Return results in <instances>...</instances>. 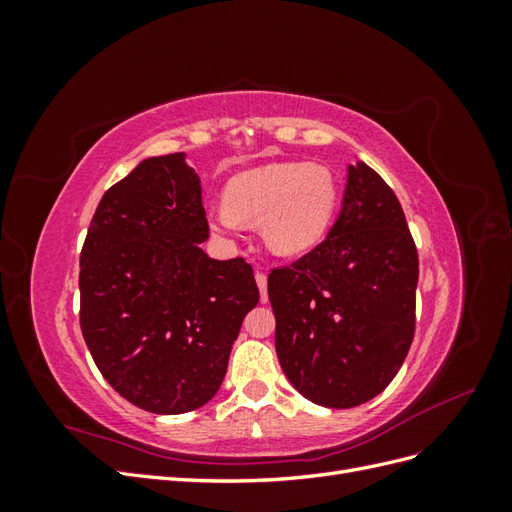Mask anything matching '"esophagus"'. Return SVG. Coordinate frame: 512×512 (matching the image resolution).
I'll return each mask as SVG.
<instances>
[{"mask_svg": "<svg viewBox=\"0 0 512 512\" xmlns=\"http://www.w3.org/2000/svg\"><path fill=\"white\" fill-rule=\"evenodd\" d=\"M256 284L260 288V301L267 303L269 301V294H267V275L265 273H256Z\"/></svg>", "mask_w": 512, "mask_h": 512, "instance_id": "esophagus-1", "label": "esophagus"}]
</instances>
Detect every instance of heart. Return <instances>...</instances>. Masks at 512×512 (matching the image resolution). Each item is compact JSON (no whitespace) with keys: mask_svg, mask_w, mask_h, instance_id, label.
I'll return each instance as SVG.
<instances>
[{"mask_svg":"<svg viewBox=\"0 0 512 512\" xmlns=\"http://www.w3.org/2000/svg\"><path fill=\"white\" fill-rule=\"evenodd\" d=\"M339 203L333 170L318 162H275L245 170L224 188V205L207 215L209 228L232 235L241 224L260 226L275 256H301L327 235Z\"/></svg>","mask_w":512,"mask_h":512,"instance_id":"b5f03b06","label":"heart"}]
</instances>
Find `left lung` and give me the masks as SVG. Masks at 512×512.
<instances>
[{"mask_svg":"<svg viewBox=\"0 0 512 512\" xmlns=\"http://www.w3.org/2000/svg\"><path fill=\"white\" fill-rule=\"evenodd\" d=\"M416 284V245L395 192L365 162L348 166L327 239L269 273L275 352L294 389L339 410L380 395L412 344Z\"/></svg>","mask_w":512,"mask_h":512,"instance_id":"1","label":"left lung"}]
</instances>
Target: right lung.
Here are the masks:
<instances>
[{
    "label": "right lung",
    "mask_w": 512,
    "mask_h": 512,
    "mask_svg": "<svg viewBox=\"0 0 512 512\" xmlns=\"http://www.w3.org/2000/svg\"><path fill=\"white\" fill-rule=\"evenodd\" d=\"M203 188L185 153L147 158L108 188L81 252V331L100 374L153 414L220 391L260 292L243 258L213 260Z\"/></svg>",
    "instance_id": "right-lung-1"
}]
</instances>
